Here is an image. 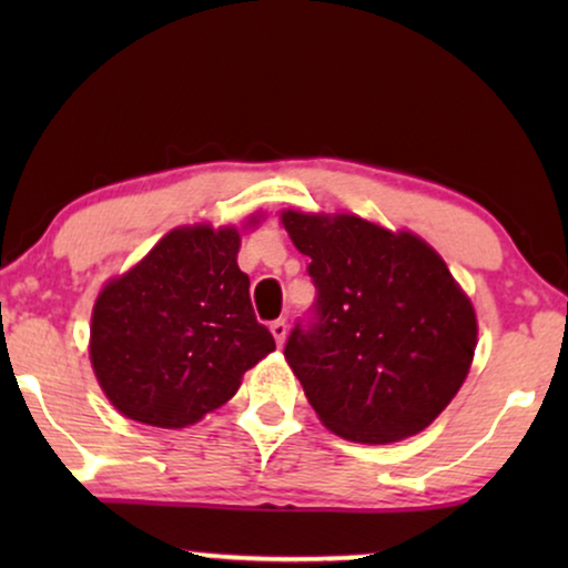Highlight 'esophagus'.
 I'll list each match as a JSON object with an SVG mask.
<instances>
[{"mask_svg":"<svg viewBox=\"0 0 568 568\" xmlns=\"http://www.w3.org/2000/svg\"><path fill=\"white\" fill-rule=\"evenodd\" d=\"M271 333H274L276 346H282L284 338H286V323L284 321H274V323H271Z\"/></svg>","mask_w":568,"mask_h":568,"instance_id":"obj_1","label":"esophagus"}]
</instances>
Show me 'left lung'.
Returning <instances> with one entry per match:
<instances>
[{
  "label": "left lung",
  "instance_id": "left-lung-1",
  "mask_svg": "<svg viewBox=\"0 0 568 568\" xmlns=\"http://www.w3.org/2000/svg\"><path fill=\"white\" fill-rule=\"evenodd\" d=\"M317 297L284 356L338 437L387 445L426 429L468 377L478 323L432 245L354 214L284 212Z\"/></svg>",
  "mask_w": 568,
  "mask_h": 568
}]
</instances>
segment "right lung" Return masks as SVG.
Instances as JSON below:
<instances>
[{"label": "right lung", "mask_w": 568, "mask_h": 568, "mask_svg": "<svg viewBox=\"0 0 568 568\" xmlns=\"http://www.w3.org/2000/svg\"><path fill=\"white\" fill-rule=\"evenodd\" d=\"M235 227L168 232L92 307L90 359L108 400L134 422L183 429L237 393L276 348L255 321Z\"/></svg>", "instance_id": "add662e5"}]
</instances>
